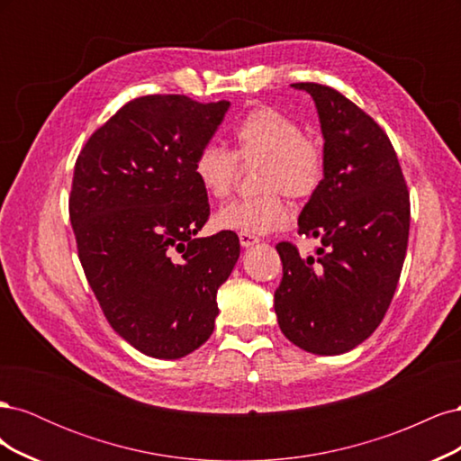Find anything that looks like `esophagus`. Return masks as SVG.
<instances>
[{
    "mask_svg": "<svg viewBox=\"0 0 461 461\" xmlns=\"http://www.w3.org/2000/svg\"><path fill=\"white\" fill-rule=\"evenodd\" d=\"M239 240H240V244H242L244 248H249V246H254V244H258V242H259L258 236H254V234H246V232H240V234H239Z\"/></svg>",
    "mask_w": 461,
    "mask_h": 461,
    "instance_id": "1",
    "label": "esophagus"
}]
</instances>
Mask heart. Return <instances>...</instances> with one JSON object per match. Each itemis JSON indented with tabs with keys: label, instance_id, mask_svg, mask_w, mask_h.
Listing matches in <instances>:
<instances>
[{
	"label": "heart",
	"instance_id": "heart-1",
	"mask_svg": "<svg viewBox=\"0 0 461 461\" xmlns=\"http://www.w3.org/2000/svg\"><path fill=\"white\" fill-rule=\"evenodd\" d=\"M234 149L215 144L203 146L194 159V176L209 198H227L239 178V161H261L258 169V196L240 198L221 207L213 217L221 230L269 234L288 225L286 196L308 200L325 180L327 156L317 138L303 134L300 124L283 111L256 105L236 122Z\"/></svg>",
	"mask_w": 461,
	"mask_h": 461
}]
</instances>
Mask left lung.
<instances>
[{"label":"left lung","mask_w":461,"mask_h":461,"mask_svg":"<svg viewBox=\"0 0 461 461\" xmlns=\"http://www.w3.org/2000/svg\"><path fill=\"white\" fill-rule=\"evenodd\" d=\"M292 86L317 105L327 171L298 219V232L319 240L315 256L276 244L283 278L275 313L290 342L334 356L371 337L393 302L408 248L410 192L386 132L364 109L325 85Z\"/></svg>","instance_id":"obj_1"}]
</instances>
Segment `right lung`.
Masks as SVG:
<instances>
[{
    "label": "right lung",
    "mask_w": 461,
    "mask_h": 461,
    "mask_svg": "<svg viewBox=\"0 0 461 461\" xmlns=\"http://www.w3.org/2000/svg\"><path fill=\"white\" fill-rule=\"evenodd\" d=\"M229 107L136 97L75 163L68 217L82 269L109 325L151 357H185L212 337L217 290L240 256L232 230L196 239L209 202L194 159Z\"/></svg>",
    "instance_id": "1"
}]
</instances>
